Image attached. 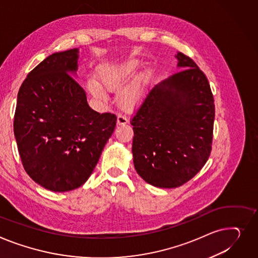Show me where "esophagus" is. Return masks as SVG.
I'll use <instances>...</instances> for the list:
<instances>
[{
    "label": "esophagus",
    "instance_id": "obj_1",
    "mask_svg": "<svg viewBox=\"0 0 258 258\" xmlns=\"http://www.w3.org/2000/svg\"><path fill=\"white\" fill-rule=\"evenodd\" d=\"M127 122H128V120L125 116L118 115V117H117V124L118 125H125Z\"/></svg>",
    "mask_w": 258,
    "mask_h": 258
}]
</instances>
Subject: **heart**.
<instances>
[{
    "label": "heart",
    "instance_id": "obj_1",
    "mask_svg": "<svg viewBox=\"0 0 258 258\" xmlns=\"http://www.w3.org/2000/svg\"><path fill=\"white\" fill-rule=\"evenodd\" d=\"M139 68V60L127 59L102 64L96 72L97 80L108 91H121L118 102L125 111H134L138 108L145 97L149 74L142 73L137 76ZM100 84L94 80H88L86 87L94 98L104 101L107 99V94Z\"/></svg>",
    "mask_w": 258,
    "mask_h": 258
}]
</instances>
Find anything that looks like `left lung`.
<instances>
[{
    "label": "left lung",
    "instance_id": "obj_1",
    "mask_svg": "<svg viewBox=\"0 0 258 258\" xmlns=\"http://www.w3.org/2000/svg\"><path fill=\"white\" fill-rule=\"evenodd\" d=\"M175 58L182 71L154 86L131 121L137 173L165 188L182 185L207 163L215 119L207 77L191 58Z\"/></svg>",
    "mask_w": 258,
    "mask_h": 258
}]
</instances>
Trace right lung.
<instances>
[{
    "label": "right lung",
    "instance_id": "right-lung-1",
    "mask_svg": "<svg viewBox=\"0 0 258 258\" xmlns=\"http://www.w3.org/2000/svg\"><path fill=\"white\" fill-rule=\"evenodd\" d=\"M79 48L54 53L23 82L17 94L14 136L28 175L53 192L84 184L116 126V116L87 102L77 76Z\"/></svg>",
    "mask_w": 258,
    "mask_h": 258
}]
</instances>
